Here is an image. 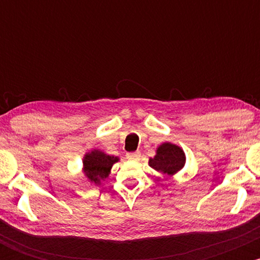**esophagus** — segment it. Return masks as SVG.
I'll return each mask as SVG.
<instances>
[{
  "instance_id": "34e87169",
  "label": "esophagus",
  "mask_w": 260,
  "mask_h": 260,
  "mask_svg": "<svg viewBox=\"0 0 260 260\" xmlns=\"http://www.w3.org/2000/svg\"><path fill=\"white\" fill-rule=\"evenodd\" d=\"M126 157L131 161H138L140 159V153L139 151H133V153H127Z\"/></svg>"
}]
</instances>
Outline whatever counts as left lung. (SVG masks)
Wrapping results in <instances>:
<instances>
[{
	"mask_svg": "<svg viewBox=\"0 0 260 260\" xmlns=\"http://www.w3.org/2000/svg\"><path fill=\"white\" fill-rule=\"evenodd\" d=\"M186 164V155L180 147L172 143H162L156 155L149 159V166L168 176L175 175Z\"/></svg>",
	"mask_w": 260,
	"mask_h": 260,
	"instance_id": "1",
	"label": "left lung"
}]
</instances>
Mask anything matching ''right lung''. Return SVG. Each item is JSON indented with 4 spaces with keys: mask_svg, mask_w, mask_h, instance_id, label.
I'll list each match as a JSON object with an SVG mask.
<instances>
[{
    "mask_svg": "<svg viewBox=\"0 0 260 260\" xmlns=\"http://www.w3.org/2000/svg\"><path fill=\"white\" fill-rule=\"evenodd\" d=\"M120 160L117 156L107 155L101 150L89 151L83 159V171L91 183L100 184L101 181L109 177L112 165Z\"/></svg>",
    "mask_w": 260,
    "mask_h": 260,
    "instance_id": "obj_1",
    "label": "right lung"
}]
</instances>
